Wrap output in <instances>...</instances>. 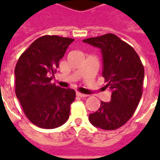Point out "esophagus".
<instances>
[{
  "label": "esophagus",
  "mask_w": 160,
  "mask_h": 160,
  "mask_svg": "<svg viewBox=\"0 0 160 160\" xmlns=\"http://www.w3.org/2000/svg\"><path fill=\"white\" fill-rule=\"evenodd\" d=\"M76 95L78 96V97H80V98H86L88 96V95H87V94L81 93V92H76Z\"/></svg>",
  "instance_id": "obj_1"
}]
</instances>
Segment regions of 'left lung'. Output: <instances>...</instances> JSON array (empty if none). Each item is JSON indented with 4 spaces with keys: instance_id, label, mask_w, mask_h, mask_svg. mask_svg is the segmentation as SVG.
<instances>
[{
    "instance_id": "1",
    "label": "left lung",
    "mask_w": 160,
    "mask_h": 160,
    "mask_svg": "<svg viewBox=\"0 0 160 160\" xmlns=\"http://www.w3.org/2000/svg\"><path fill=\"white\" fill-rule=\"evenodd\" d=\"M101 49L106 87L111 91L110 102L101 101L99 109L89 115L93 126L114 130L129 120L137 108L144 80V67L135 50L112 33L83 40Z\"/></svg>"
}]
</instances>
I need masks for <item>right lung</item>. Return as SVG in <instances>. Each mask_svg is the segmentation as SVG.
Instances as JSON below:
<instances>
[{"mask_svg": "<svg viewBox=\"0 0 160 160\" xmlns=\"http://www.w3.org/2000/svg\"><path fill=\"white\" fill-rule=\"evenodd\" d=\"M73 38L42 36L20 56L16 64L15 94L24 113L42 128H55L66 122L75 91L61 88L50 81Z\"/></svg>", "mask_w": 160, "mask_h": 160, "instance_id": "add662e5", "label": "right lung"}]
</instances>
